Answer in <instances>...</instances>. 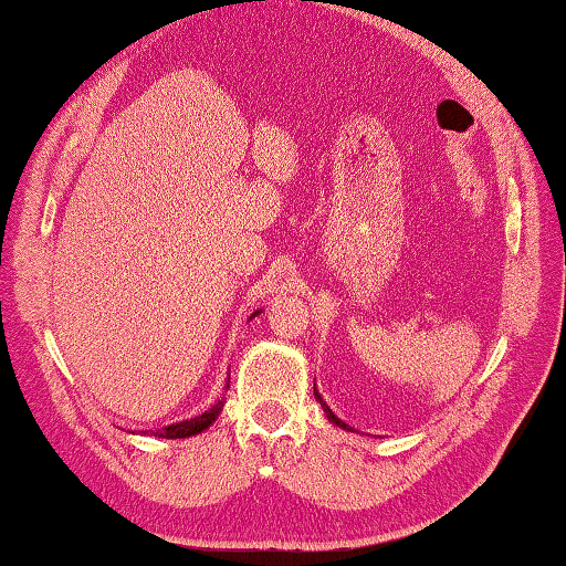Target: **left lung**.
<instances>
[{"label":"left lung","mask_w":566,"mask_h":566,"mask_svg":"<svg viewBox=\"0 0 566 566\" xmlns=\"http://www.w3.org/2000/svg\"><path fill=\"white\" fill-rule=\"evenodd\" d=\"M315 399H317L319 403H323V411L327 413V419H329V421H333L335 426H339V429H345V431H352V426H347L345 421H339V419H337V416H335L333 411H329V407H327V403L323 401V397H319V394H317V391H315Z\"/></svg>","instance_id":"8db88e82"}]
</instances>
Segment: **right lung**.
<instances>
[{
    "instance_id": "add662e5",
    "label": "right lung",
    "mask_w": 566,
    "mask_h": 566,
    "mask_svg": "<svg viewBox=\"0 0 566 566\" xmlns=\"http://www.w3.org/2000/svg\"><path fill=\"white\" fill-rule=\"evenodd\" d=\"M261 311H255L251 317H255ZM221 409H223V399H219L209 411L195 416V419H187V421H179V423H172V426H165V429L155 431V436H163V439H187V436H197V433H201L205 429H209V426L219 419Z\"/></svg>"
}]
</instances>
